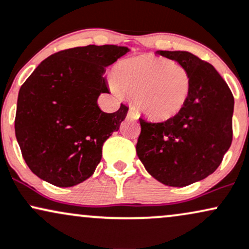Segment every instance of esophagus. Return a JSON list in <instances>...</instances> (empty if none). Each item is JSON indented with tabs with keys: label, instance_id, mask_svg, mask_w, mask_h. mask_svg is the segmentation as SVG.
<instances>
[{
	"label": "esophagus",
	"instance_id": "34e87169",
	"mask_svg": "<svg viewBox=\"0 0 249 249\" xmlns=\"http://www.w3.org/2000/svg\"><path fill=\"white\" fill-rule=\"evenodd\" d=\"M128 118L133 119V120H137L139 119V114L135 112V109H134V108H130L129 112H128Z\"/></svg>",
	"mask_w": 249,
	"mask_h": 249
}]
</instances>
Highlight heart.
Wrapping results in <instances>:
<instances>
[{
    "mask_svg": "<svg viewBox=\"0 0 249 249\" xmlns=\"http://www.w3.org/2000/svg\"><path fill=\"white\" fill-rule=\"evenodd\" d=\"M115 84L122 93L135 98L137 109L143 115L168 120L185 106L191 77L180 64L147 54L122 61L116 67Z\"/></svg>",
    "mask_w": 249,
    "mask_h": 249,
    "instance_id": "b5f03b06",
    "label": "heart"
}]
</instances>
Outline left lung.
<instances>
[{
	"label": "left lung",
	"instance_id": "obj_1",
	"mask_svg": "<svg viewBox=\"0 0 249 249\" xmlns=\"http://www.w3.org/2000/svg\"><path fill=\"white\" fill-rule=\"evenodd\" d=\"M188 70L191 89L177 115L162 122L140 118L136 153L164 185L182 188L204 179L223 162L233 139L234 98L211 64L188 51H157Z\"/></svg>",
	"mask_w": 249,
	"mask_h": 249
}]
</instances>
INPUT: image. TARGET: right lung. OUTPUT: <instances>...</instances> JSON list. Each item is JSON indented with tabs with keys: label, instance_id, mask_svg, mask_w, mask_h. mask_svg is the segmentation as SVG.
<instances>
[{
	"label": "right lung",
	"instance_id": "add662e5",
	"mask_svg": "<svg viewBox=\"0 0 249 249\" xmlns=\"http://www.w3.org/2000/svg\"><path fill=\"white\" fill-rule=\"evenodd\" d=\"M129 49L78 46L44 59L20 86L15 134L26 165L52 185L84 182L100 163L104 142L127 115L121 104L105 113L96 100L109 93L104 73Z\"/></svg>",
	"mask_w": 249,
	"mask_h": 249
}]
</instances>
